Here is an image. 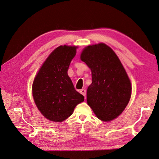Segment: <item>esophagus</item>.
Instances as JSON below:
<instances>
[{
    "label": "esophagus",
    "mask_w": 159,
    "mask_h": 159,
    "mask_svg": "<svg viewBox=\"0 0 159 159\" xmlns=\"http://www.w3.org/2000/svg\"><path fill=\"white\" fill-rule=\"evenodd\" d=\"M80 93L82 94L84 97L85 98V96H86V89H81L80 90Z\"/></svg>",
    "instance_id": "obj_1"
}]
</instances>
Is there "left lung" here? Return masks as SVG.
Returning a JSON list of instances; mask_svg holds the SVG:
<instances>
[{"mask_svg":"<svg viewBox=\"0 0 159 159\" xmlns=\"http://www.w3.org/2000/svg\"><path fill=\"white\" fill-rule=\"evenodd\" d=\"M81 60L91 69L92 83L87 102L98 119L110 121L125 109L131 95V84L119 57L103 43L85 47Z\"/></svg>","mask_w":159,"mask_h":159,"instance_id":"left-lung-1","label":"left lung"}]
</instances>
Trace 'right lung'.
Here are the masks:
<instances>
[{"instance_id": "1", "label": "right lung", "mask_w": 159, "mask_h": 159, "mask_svg": "<svg viewBox=\"0 0 159 159\" xmlns=\"http://www.w3.org/2000/svg\"><path fill=\"white\" fill-rule=\"evenodd\" d=\"M77 46H60L48 57L32 84V95L41 113L50 121L61 122L84 101L68 75Z\"/></svg>"}]
</instances>
